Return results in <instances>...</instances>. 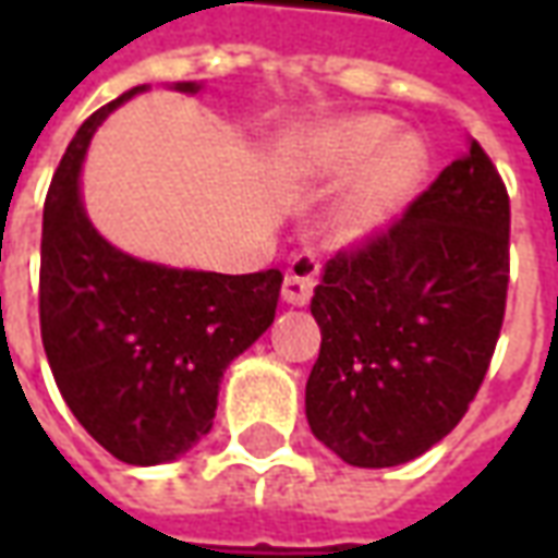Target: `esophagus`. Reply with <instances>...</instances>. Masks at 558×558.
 Segmentation results:
<instances>
[{"mask_svg": "<svg viewBox=\"0 0 558 558\" xmlns=\"http://www.w3.org/2000/svg\"><path fill=\"white\" fill-rule=\"evenodd\" d=\"M316 275H319V259H316L314 251H302L299 256H292L290 271L283 278V290H280L283 302L304 307V304L311 302V295H314Z\"/></svg>", "mask_w": 558, "mask_h": 558, "instance_id": "obj_1", "label": "esophagus"}]
</instances>
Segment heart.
<instances>
[{
	"label": "heart",
	"instance_id": "b5f03b06",
	"mask_svg": "<svg viewBox=\"0 0 558 558\" xmlns=\"http://www.w3.org/2000/svg\"><path fill=\"white\" fill-rule=\"evenodd\" d=\"M302 167L323 182L350 179L331 215L338 244H364L386 232L430 170L418 134H395L386 116H347L314 128L302 143Z\"/></svg>",
	"mask_w": 558,
	"mask_h": 558
}]
</instances>
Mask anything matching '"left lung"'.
<instances>
[{
    "instance_id": "8db88e82",
    "label": "left lung",
    "mask_w": 558,
    "mask_h": 558,
    "mask_svg": "<svg viewBox=\"0 0 558 558\" xmlns=\"http://www.w3.org/2000/svg\"><path fill=\"white\" fill-rule=\"evenodd\" d=\"M508 230L505 182L472 140L403 218L328 259L304 412L340 460L400 466L466 415L502 328Z\"/></svg>"
}]
</instances>
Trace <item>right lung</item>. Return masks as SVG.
<instances>
[{
	"mask_svg": "<svg viewBox=\"0 0 558 558\" xmlns=\"http://www.w3.org/2000/svg\"><path fill=\"white\" fill-rule=\"evenodd\" d=\"M137 92L146 86L92 113L62 155L44 203L38 307L44 352L74 418L116 460L158 466L211 430L223 371L275 323L283 275L158 266L92 227L80 196L86 148Z\"/></svg>",
	"mask_w": 558,
	"mask_h": 558,
	"instance_id": "add662e5",
	"label": "right lung"
}]
</instances>
